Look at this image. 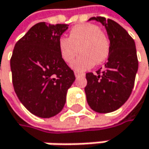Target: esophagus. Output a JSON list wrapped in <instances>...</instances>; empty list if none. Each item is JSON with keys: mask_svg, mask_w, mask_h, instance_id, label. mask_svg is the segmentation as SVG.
Returning a JSON list of instances; mask_svg holds the SVG:
<instances>
[{"mask_svg": "<svg viewBox=\"0 0 149 149\" xmlns=\"http://www.w3.org/2000/svg\"><path fill=\"white\" fill-rule=\"evenodd\" d=\"M74 74H75L76 77H79V76H84L85 75L84 73H81V72H79V71H75V72H74Z\"/></svg>", "mask_w": 149, "mask_h": 149, "instance_id": "obj_1", "label": "esophagus"}]
</instances>
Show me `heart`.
<instances>
[{"label": "heart", "mask_w": 149, "mask_h": 149, "mask_svg": "<svg viewBox=\"0 0 149 149\" xmlns=\"http://www.w3.org/2000/svg\"><path fill=\"white\" fill-rule=\"evenodd\" d=\"M58 48L61 59L67 63H70L79 52H81L72 67L82 71L92 68L95 63H103L108 58L110 40L97 25L85 23L74 26L70 30L68 38L61 37Z\"/></svg>", "instance_id": "obj_1"}]
</instances>
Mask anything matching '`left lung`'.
<instances>
[{"label":"left lung","mask_w":149,"mask_h":149,"mask_svg":"<svg viewBox=\"0 0 149 149\" xmlns=\"http://www.w3.org/2000/svg\"><path fill=\"white\" fill-rule=\"evenodd\" d=\"M110 39V53L104 68L86 74L87 101L91 109L100 113H111L121 107L134 87L139 61L135 42L124 28L112 19L96 17Z\"/></svg>","instance_id":"8db88e82"}]
</instances>
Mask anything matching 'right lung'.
<instances>
[{
    "label": "right lung",
    "instance_id": "right-lung-1",
    "mask_svg": "<svg viewBox=\"0 0 149 149\" xmlns=\"http://www.w3.org/2000/svg\"><path fill=\"white\" fill-rule=\"evenodd\" d=\"M69 25L40 22L16 43L10 58L12 84L17 96L31 113L50 118L59 113L73 70L61 59L58 41Z\"/></svg>",
    "mask_w": 149,
    "mask_h": 149
}]
</instances>
